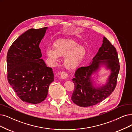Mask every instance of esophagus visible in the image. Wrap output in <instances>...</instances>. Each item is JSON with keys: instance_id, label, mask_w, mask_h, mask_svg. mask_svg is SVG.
I'll return each mask as SVG.
<instances>
[{"instance_id": "obj_1", "label": "esophagus", "mask_w": 132, "mask_h": 132, "mask_svg": "<svg viewBox=\"0 0 132 132\" xmlns=\"http://www.w3.org/2000/svg\"><path fill=\"white\" fill-rule=\"evenodd\" d=\"M60 76L62 79H65L69 77V74L65 71H62L60 73Z\"/></svg>"}]
</instances>
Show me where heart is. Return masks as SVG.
<instances>
[{
  "mask_svg": "<svg viewBox=\"0 0 132 132\" xmlns=\"http://www.w3.org/2000/svg\"><path fill=\"white\" fill-rule=\"evenodd\" d=\"M46 53L52 62L57 61L59 56L65 55V66L69 69H75L85 56L86 50L71 39H60L55 42L53 48H47Z\"/></svg>",
  "mask_w": 132,
  "mask_h": 132,
  "instance_id": "b5f03b06",
  "label": "heart"
}]
</instances>
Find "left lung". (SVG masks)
I'll return each instance as SVG.
<instances>
[{
    "instance_id": "left-lung-1",
    "label": "left lung",
    "mask_w": 132,
    "mask_h": 132,
    "mask_svg": "<svg viewBox=\"0 0 132 132\" xmlns=\"http://www.w3.org/2000/svg\"><path fill=\"white\" fill-rule=\"evenodd\" d=\"M92 60L90 65L78 68L75 72V78L72 79L75 89L72 100L74 103L82 107L100 103L111 94L117 84L120 70L118 54L115 47L106 37H103V44ZM102 64H105L112 72L107 84L96 88L92 85L90 77Z\"/></svg>"
}]
</instances>
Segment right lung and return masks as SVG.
<instances>
[{
  "mask_svg": "<svg viewBox=\"0 0 132 132\" xmlns=\"http://www.w3.org/2000/svg\"><path fill=\"white\" fill-rule=\"evenodd\" d=\"M47 29H29L13 42L7 54L8 81L19 98L29 103L45 100L54 81L52 69L40 59L39 44Z\"/></svg>",
  "mask_w": 132,
  "mask_h": 132,
  "instance_id": "right-lung-1",
  "label": "right lung"
}]
</instances>
